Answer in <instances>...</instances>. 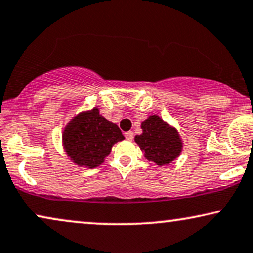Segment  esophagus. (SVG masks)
I'll return each instance as SVG.
<instances>
[{
  "instance_id": "34e87169",
  "label": "esophagus",
  "mask_w": 253,
  "mask_h": 253,
  "mask_svg": "<svg viewBox=\"0 0 253 253\" xmlns=\"http://www.w3.org/2000/svg\"><path fill=\"white\" fill-rule=\"evenodd\" d=\"M124 136H126V138L127 140H132L133 139V132H132V131H127V132L124 133Z\"/></svg>"
}]
</instances>
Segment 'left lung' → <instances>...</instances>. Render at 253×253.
Segmentation results:
<instances>
[{
  "mask_svg": "<svg viewBox=\"0 0 253 253\" xmlns=\"http://www.w3.org/2000/svg\"><path fill=\"white\" fill-rule=\"evenodd\" d=\"M143 133L134 137L146 159L152 160L157 165H165L180 155L182 143L174 127L152 115L142 123Z\"/></svg>",
  "mask_w": 253,
  "mask_h": 253,
  "instance_id": "left-lung-1",
  "label": "left lung"
}]
</instances>
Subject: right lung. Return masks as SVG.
Segmentation results:
<instances>
[{"instance_id": "add662e5", "label": "right lung", "mask_w": 253, "mask_h": 253, "mask_svg": "<svg viewBox=\"0 0 253 253\" xmlns=\"http://www.w3.org/2000/svg\"><path fill=\"white\" fill-rule=\"evenodd\" d=\"M123 139L119 126L101 116L97 108L75 116L62 134L68 157L78 165L89 169L102 164L114 144Z\"/></svg>"}]
</instances>
